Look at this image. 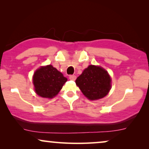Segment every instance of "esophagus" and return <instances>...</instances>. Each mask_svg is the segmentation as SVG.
<instances>
[{
    "instance_id": "1",
    "label": "esophagus",
    "mask_w": 149,
    "mask_h": 149,
    "mask_svg": "<svg viewBox=\"0 0 149 149\" xmlns=\"http://www.w3.org/2000/svg\"><path fill=\"white\" fill-rule=\"evenodd\" d=\"M69 79L72 81H75L77 79V77L75 76V75H70V76H69Z\"/></svg>"
}]
</instances>
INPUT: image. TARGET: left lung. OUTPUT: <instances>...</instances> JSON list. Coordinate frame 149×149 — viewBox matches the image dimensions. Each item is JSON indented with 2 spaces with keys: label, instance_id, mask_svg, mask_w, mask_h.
Returning <instances> with one entry per match:
<instances>
[{
  "label": "left lung",
  "instance_id": "8db88e82",
  "mask_svg": "<svg viewBox=\"0 0 149 149\" xmlns=\"http://www.w3.org/2000/svg\"><path fill=\"white\" fill-rule=\"evenodd\" d=\"M75 83L83 94L91 100L106 96L111 87V79L107 71L93 65L85 68Z\"/></svg>",
  "mask_w": 149,
  "mask_h": 149
}]
</instances>
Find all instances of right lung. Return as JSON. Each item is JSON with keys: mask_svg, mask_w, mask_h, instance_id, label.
<instances>
[{"mask_svg": "<svg viewBox=\"0 0 149 149\" xmlns=\"http://www.w3.org/2000/svg\"><path fill=\"white\" fill-rule=\"evenodd\" d=\"M67 79L52 65L41 67L34 72L33 83L36 93L47 98H52L58 94Z\"/></svg>", "mask_w": 149, "mask_h": 149, "instance_id": "right-lung-1", "label": "right lung"}]
</instances>
